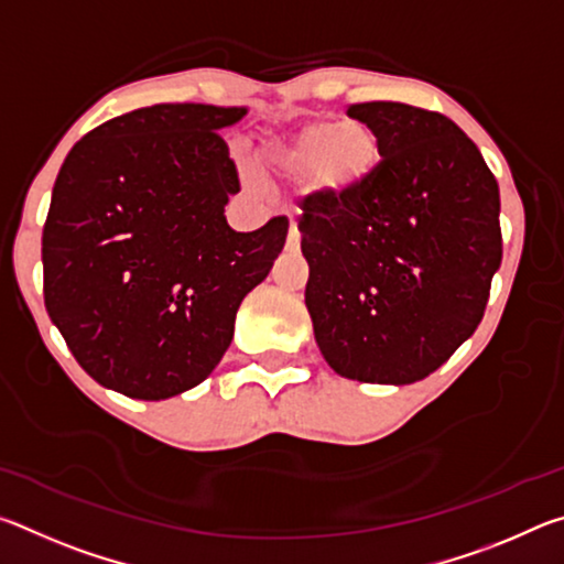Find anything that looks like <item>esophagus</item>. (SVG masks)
<instances>
[{"instance_id":"esophagus-1","label":"esophagus","mask_w":564,"mask_h":564,"mask_svg":"<svg viewBox=\"0 0 564 564\" xmlns=\"http://www.w3.org/2000/svg\"><path fill=\"white\" fill-rule=\"evenodd\" d=\"M299 243H301L299 228H295V224H291V231H289V241H285V248H289V251H299Z\"/></svg>"}]
</instances>
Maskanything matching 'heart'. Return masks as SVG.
Masks as SVG:
<instances>
[{"instance_id":"b5f03b06","label":"heart","mask_w":564,"mask_h":564,"mask_svg":"<svg viewBox=\"0 0 564 564\" xmlns=\"http://www.w3.org/2000/svg\"><path fill=\"white\" fill-rule=\"evenodd\" d=\"M378 139L362 123L313 121L283 147L263 151L269 169L285 176L318 174L333 191L362 184L378 164Z\"/></svg>"}]
</instances>
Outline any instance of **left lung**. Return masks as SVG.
<instances>
[{
  "label": "left lung",
  "instance_id": "obj_1",
  "mask_svg": "<svg viewBox=\"0 0 564 564\" xmlns=\"http://www.w3.org/2000/svg\"><path fill=\"white\" fill-rule=\"evenodd\" d=\"M376 133L362 184L305 198V308L338 376L408 386L480 326L502 261L500 188L463 129L398 101L350 104Z\"/></svg>",
  "mask_w": 564,
  "mask_h": 564
}]
</instances>
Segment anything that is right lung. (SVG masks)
Wrapping results in <instances>:
<instances>
[{
  "mask_svg": "<svg viewBox=\"0 0 564 564\" xmlns=\"http://www.w3.org/2000/svg\"><path fill=\"white\" fill-rule=\"evenodd\" d=\"M246 107L156 104L74 144L42 234L44 305L104 388L166 400L212 376L241 301L283 251L289 221L228 226L241 191L221 129Z\"/></svg>",
  "mask_w": 564,
  "mask_h": 564,
  "instance_id": "right-lung-1",
  "label": "right lung"
}]
</instances>
